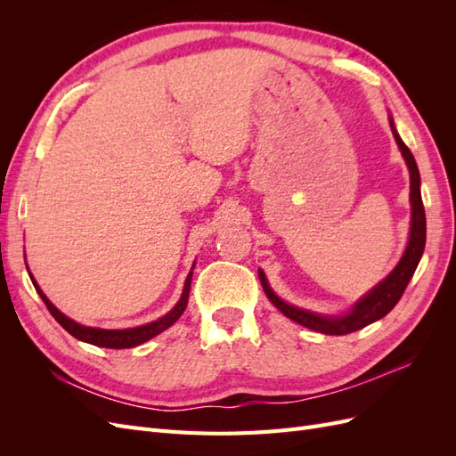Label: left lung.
I'll list each match as a JSON object with an SVG mask.
<instances>
[{
	"instance_id": "1",
	"label": "left lung",
	"mask_w": 456,
	"mask_h": 456,
	"mask_svg": "<svg viewBox=\"0 0 456 456\" xmlns=\"http://www.w3.org/2000/svg\"><path fill=\"white\" fill-rule=\"evenodd\" d=\"M390 127H392L394 139H395L399 150H402V156L407 163L409 175H411V232H409L407 249H405L402 260L397 262V266L390 272L388 278L382 280L375 289H370V291L363 298L357 300L346 315H320V314H314V312L287 305L285 300H281L272 291L265 272L258 270L262 289H265V293L270 298L272 305L278 308L283 315H287L289 320L300 323L302 327L317 330V333L348 335V333H354V330H360V329L370 325L372 322L380 320V317H384L397 305L399 298H402V295L405 293V289L412 278V273H415L419 262H420V256L424 253L426 215H424V205H422V196H420L419 167H417L415 158H412V154H411V150L405 146L402 136L397 134L392 118H390Z\"/></svg>"
}]
</instances>
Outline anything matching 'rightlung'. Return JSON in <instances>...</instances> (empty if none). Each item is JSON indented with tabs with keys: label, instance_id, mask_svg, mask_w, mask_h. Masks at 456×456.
<instances>
[{
	"label": "right lung",
	"instance_id": "add662e5",
	"mask_svg": "<svg viewBox=\"0 0 456 456\" xmlns=\"http://www.w3.org/2000/svg\"><path fill=\"white\" fill-rule=\"evenodd\" d=\"M28 270V268H26ZM30 273V272H28ZM30 280L36 287L37 295L41 297V300L45 302L47 310L51 312V315L57 320L68 333H70L72 337H76L77 340H84V342H89L93 344V346H101V348H116V350H121V348H133V346H139V344L154 338L156 335L163 333L165 329H169L178 317L183 315V312L186 310V305H188V297H190V283H191V272L188 273V278L184 281V289H183V297L181 300L176 302V306L169 312L165 314L163 317H159L158 322H151V323H146V325H141V327H133V329H96V327H86V325H79L76 323L74 320H70V317H66L61 310H57L53 306V302L44 295V291H41L39 285L36 283V280L32 278L30 273Z\"/></svg>",
	"mask_w": 456,
	"mask_h": 456
}]
</instances>
